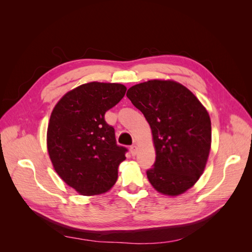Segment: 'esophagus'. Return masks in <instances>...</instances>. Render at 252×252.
Listing matches in <instances>:
<instances>
[{
    "label": "esophagus",
    "instance_id": "esophagus-1",
    "mask_svg": "<svg viewBox=\"0 0 252 252\" xmlns=\"http://www.w3.org/2000/svg\"><path fill=\"white\" fill-rule=\"evenodd\" d=\"M130 152H131V155L134 157L136 154H138V147H136L135 145H132V146L130 147Z\"/></svg>",
    "mask_w": 252,
    "mask_h": 252
}]
</instances>
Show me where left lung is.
Listing matches in <instances>:
<instances>
[{
  "mask_svg": "<svg viewBox=\"0 0 252 252\" xmlns=\"http://www.w3.org/2000/svg\"><path fill=\"white\" fill-rule=\"evenodd\" d=\"M127 97L147 120L156 162L147 178L158 192L177 196L203 174L211 148L208 111L191 91L172 80H150L128 89Z\"/></svg>",
  "mask_w": 252,
  "mask_h": 252,
  "instance_id": "1",
  "label": "left lung"
}]
</instances>
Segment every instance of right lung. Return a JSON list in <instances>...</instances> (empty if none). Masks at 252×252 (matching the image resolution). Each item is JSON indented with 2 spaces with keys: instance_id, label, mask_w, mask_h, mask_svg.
I'll list each match as a JSON object with an SVG mask.
<instances>
[{
  "instance_id": "right-lung-1",
  "label": "right lung",
  "mask_w": 252,
  "mask_h": 252,
  "mask_svg": "<svg viewBox=\"0 0 252 252\" xmlns=\"http://www.w3.org/2000/svg\"><path fill=\"white\" fill-rule=\"evenodd\" d=\"M118 83L89 82L68 91L53 108L47 128V150L53 168L82 195L107 192L118 180L127 149L118 146L105 113L126 93Z\"/></svg>"
}]
</instances>
